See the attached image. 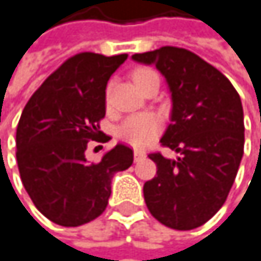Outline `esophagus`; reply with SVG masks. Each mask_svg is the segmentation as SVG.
<instances>
[{"label": "esophagus", "mask_w": 261, "mask_h": 261, "mask_svg": "<svg viewBox=\"0 0 261 261\" xmlns=\"http://www.w3.org/2000/svg\"><path fill=\"white\" fill-rule=\"evenodd\" d=\"M142 158H145V153H144L142 150H135V159L139 161V159H142Z\"/></svg>", "instance_id": "obj_1"}]
</instances>
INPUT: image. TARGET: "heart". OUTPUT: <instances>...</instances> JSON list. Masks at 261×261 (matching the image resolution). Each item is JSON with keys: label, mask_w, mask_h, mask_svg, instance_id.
<instances>
[{"label": "heart", "mask_w": 261, "mask_h": 261, "mask_svg": "<svg viewBox=\"0 0 261 261\" xmlns=\"http://www.w3.org/2000/svg\"><path fill=\"white\" fill-rule=\"evenodd\" d=\"M153 74H156V72L151 69H147V68H141V69L135 71L133 80L139 86L147 77H150ZM161 126H162V123H161L159 117L153 113L135 114V116H129L128 119H125L119 125L117 138L129 145L142 148L159 135Z\"/></svg>", "instance_id": "1"}]
</instances>
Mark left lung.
Listing matches in <instances>:
<instances>
[{"label": "left lung", "instance_id": "obj_1", "mask_svg": "<svg viewBox=\"0 0 261 261\" xmlns=\"http://www.w3.org/2000/svg\"><path fill=\"white\" fill-rule=\"evenodd\" d=\"M132 59L154 65L164 75L172 114L161 144L179 154L176 159L148 154L158 172L144 184L145 204L167 227H199L221 209L243 158L240 96L217 68L187 49L164 46Z\"/></svg>", "mask_w": 261, "mask_h": 261}]
</instances>
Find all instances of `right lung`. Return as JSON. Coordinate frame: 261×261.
Wrapping results in <instances>:
<instances>
[{
	"mask_svg": "<svg viewBox=\"0 0 261 261\" xmlns=\"http://www.w3.org/2000/svg\"><path fill=\"white\" fill-rule=\"evenodd\" d=\"M128 55L82 52L52 72L26 103L16 126V162L35 207L52 223L75 227L103 214L114 173L133 164L117 144L88 162V141L102 135L105 89ZM110 136L97 142H108Z\"/></svg>",
	"mask_w": 261,
	"mask_h": 261,
	"instance_id": "right-lung-1",
	"label": "right lung"
}]
</instances>
